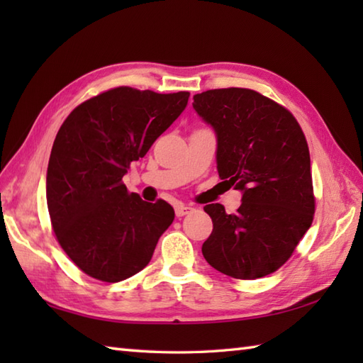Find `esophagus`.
<instances>
[{"instance_id": "esophagus-1", "label": "esophagus", "mask_w": 363, "mask_h": 363, "mask_svg": "<svg viewBox=\"0 0 363 363\" xmlns=\"http://www.w3.org/2000/svg\"><path fill=\"white\" fill-rule=\"evenodd\" d=\"M191 211V207L190 206H186V204H177L176 207H174V212H176V217H186L187 213H190Z\"/></svg>"}]
</instances>
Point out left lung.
Wrapping results in <instances>:
<instances>
[{
    "mask_svg": "<svg viewBox=\"0 0 363 363\" xmlns=\"http://www.w3.org/2000/svg\"><path fill=\"white\" fill-rule=\"evenodd\" d=\"M194 109L217 135V169L242 204L226 213L207 204L213 223L203 243L207 264L235 279L274 273L311 228L315 198L311 154L296 118L250 89H215L194 96Z\"/></svg>",
    "mask_w": 363,
    "mask_h": 363,
    "instance_id": "left-lung-1",
    "label": "left lung"
}]
</instances>
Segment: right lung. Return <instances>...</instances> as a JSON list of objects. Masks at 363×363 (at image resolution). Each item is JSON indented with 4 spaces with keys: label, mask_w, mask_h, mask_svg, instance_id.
<instances>
[{
    "label": "right lung",
    "mask_w": 363,
    "mask_h": 363,
    "mask_svg": "<svg viewBox=\"0 0 363 363\" xmlns=\"http://www.w3.org/2000/svg\"><path fill=\"white\" fill-rule=\"evenodd\" d=\"M190 94L117 87L79 104L62 123L46 172V203L59 245L76 267L120 282L150 264L174 220L164 199L129 194L123 176L186 109Z\"/></svg>",
    "instance_id": "obj_1"
}]
</instances>
